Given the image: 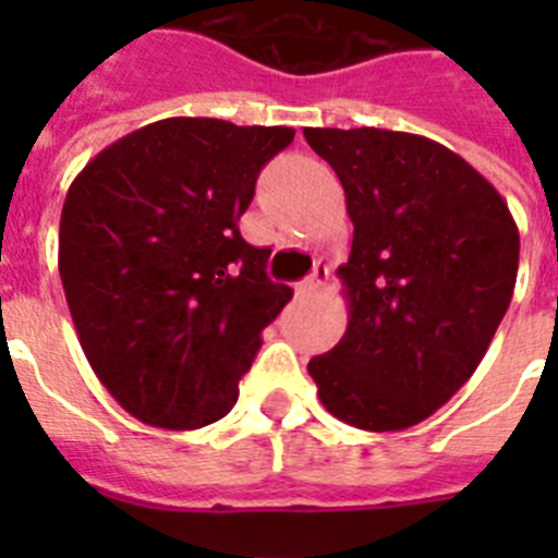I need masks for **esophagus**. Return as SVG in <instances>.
I'll return each instance as SVG.
<instances>
[{
  "label": "esophagus",
  "mask_w": 558,
  "mask_h": 558,
  "mask_svg": "<svg viewBox=\"0 0 558 558\" xmlns=\"http://www.w3.org/2000/svg\"><path fill=\"white\" fill-rule=\"evenodd\" d=\"M327 276H329V268L324 263H318V265H315L313 274H310L304 282H299V293L310 295V293H315V290H322V284H324V279H327Z\"/></svg>",
  "instance_id": "1"
}]
</instances>
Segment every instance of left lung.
<instances>
[{
  "label": "left lung",
  "mask_w": 558,
  "mask_h": 558,
  "mask_svg": "<svg viewBox=\"0 0 558 558\" xmlns=\"http://www.w3.org/2000/svg\"><path fill=\"white\" fill-rule=\"evenodd\" d=\"M338 172L354 236L349 327L310 360L322 405L368 433L425 422L475 374L514 295L520 231L450 147L383 128H304Z\"/></svg>",
  "instance_id": "left-lung-1"
}]
</instances>
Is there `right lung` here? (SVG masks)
I'll use <instances>...</instances> for the list:
<instances>
[{
    "mask_svg": "<svg viewBox=\"0 0 558 558\" xmlns=\"http://www.w3.org/2000/svg\"><path fill=\"white\" fill-rule=\"evenodd\" d=\"M284 125L170 117L88 161L63 201L58 270L88 366L131 416L195 430L234 408L293 299L236 220Z\"/></svg>",
    "mask_w": 558,
    "mask_h": 558,
    "instance_id": "add662e5",
    "label": "right lung"
}]
</instances>
